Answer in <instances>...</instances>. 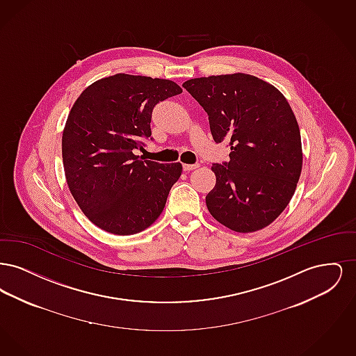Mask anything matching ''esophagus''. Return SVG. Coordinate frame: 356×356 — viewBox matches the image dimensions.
<instances>
[{
    "mask_svg": "<svg viewBox=\"0 0 356 356\" xmlns=\"http://www.w3.org/2000/svg\"><path fill=\"white\" fill-rule=\"evenodd\" d=\"M196 168H199V164H184L183 165V170H196Z\"/></svg>",
    "mask_w": 356,
    "mask_h": 356,
    "instance_id": "obj_1",
    "label": "esophagus"
}]
</instances>
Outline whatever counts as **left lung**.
<instances>
[{"mask_svg": "<svg viewBox=\"0 0 356 356\" xmlns=\"http://www.w3.org/2000/svg\"><path fill=\"white\" fill-rule=\"evenodd\" d=\"M183 86L203 106L216 143L229 141V161L213 164L211 215L236 232L271 224L293 196L303 165L296 118L286 97L251 74L192 79Z\"/></svg>", "mask_w": 356, "mask_h": 356, "instance_id": "left-lung-1", "label": "left lung"}]
</instances>
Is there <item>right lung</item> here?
I'll return each mask as SVG.
<instances>
[{
  "instance_id": "1",
  "label": "right lung",
  "mask_w": 356,
  "mask_h": 356,
  "mask_svg": "<svg viewBox=\"0 0 356 356\" xmlns=\"http://www.w3.org/2000/svg\"><path fill=\"white\" fill-rule=\"evenodd\" d=\"M181 92L170 80L119 73L89 85L72 106L63 134L67 183L99 228L135 235L163 212L183 167L144 160L135 151L152 135L156 104Z\"/></svg>"
}]
</instances>
